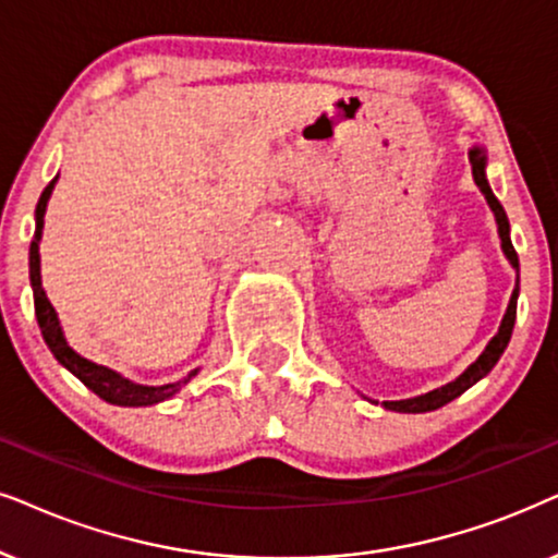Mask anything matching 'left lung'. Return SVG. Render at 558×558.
<instances>
[{
  "mask_svg": "<svg viewBox=\"0 0 558 558\" xmlns=\"http://www.w3.org/2000/svg\"><path fill=\"white\" fill-rule=\"evenodd\" d=\"M469 161H472V173H474V182L480 190L484 192V197H487L492 213L497 217V228H500V238H502V251L505 256L510 258V264L518 269V253L512 248V241H510V222H508V215H505V209L500 205V199L495 197L487 184V177H484V154L480 148H474L472 154H469ZM518 292H520V279L515 284V292L510 296V305H508V313L502 317V325L500 330H497V336L492 338L487 349L480 359L474 361L472 366L466 368L464 374L459 376V379L451 381V385L440 387V389H433L428 395H421V397H412V400H397V402H385L387 410H397V412H430V410H438L448 404L451 400H456L459 395H464L469 387H474L476 381L482 379V376H487L492 372V366L497 364L502 356V351L508 349L510 343V336H512V325H515V313H518Z\"/></svg>",
  "mask_w": 558,
  "mask_h": 558,
  "instance_id": "obj_1",
  "label": "left lung"
}]
</instances>
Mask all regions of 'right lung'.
<instances>
[{"label": "right lung", "instance_id": "add662e5", "mask_svg": "<svg viewBox=\"0 0 558 558\" xmlns=\"http://www.w3.org/2000/svg\"><path fill=\"white\" fill-rule=\"evenodd\" d=\"M53 184H56V179L46 186V190H43L38 207H35V241L31 243V284H33V296H35V315H38L40 332H43V338H46L48 349L53 351V356L61 361V364L66 366L71 374L78 376V379H82L94 395L102 397L105 402L125 404V408H143V404H156L161 400H169L171 395L179 392L182 381H177V385H163V387L133 385V381L125 379V376H120L118 372H112V368L99 366V364H94V361H86L78 356V353L66 343V338H63L61 325H58V317H56V310L48 302L46 292H43L40 253H38V241L43 233V215H46V205H48L50 192H53ZM194 374L197 372H192L184 381H190Z\"/></svg>", "mask_w": 558, "mask_h": 558}]
</instances>
